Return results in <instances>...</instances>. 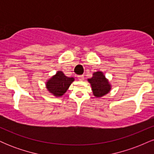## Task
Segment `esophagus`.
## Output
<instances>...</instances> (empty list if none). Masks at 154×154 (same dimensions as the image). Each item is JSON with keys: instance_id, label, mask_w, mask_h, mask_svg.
Masks as SVG:
<instances>
[{"instance_id": "34e87169", "label": "esophagus", "mask_w": 154, "mask_h": 154, "mask_svg": "<svg viewBox=\"0 0 154 154\" xmlns=\"http://www.w3.org/2000/svg\"><path fill=\"white\" fill-rule=\"evenodd\" d=\"M78 80H79V81H83L84 80V76L83 75H79V76H78Z\"/></svg>"}]
</instances>
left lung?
Here are the masks:
<instances>
[{"instance_id": "1", "label": "left lung", "mask_w": 154, "mask_h": 154, "mask_svg": "<svg viewBox=\"0 0 154 154\" xmlns=\"http://www.w3.org/2000/svg\"><path fill=\"white\" fill-rule=\"evenodd\" d=\"M88 82L91 84L93 94L95 98H101L111 90V83L101 71L95 72L93 77L88 79Z\"/></svg>"}]
</instances>
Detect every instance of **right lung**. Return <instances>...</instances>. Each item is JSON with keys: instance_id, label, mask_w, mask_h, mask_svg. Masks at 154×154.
I'll list each match as a JSON object with an SVG mask.
<instances>
[{"instance_id": "right-lung-1", "label": "right lung", "mask_w": 154, "mask_h": 154, "mask_svg": "<svg viewBox=\"0 0 154 154\" xmlns=\"http://www.w3.org/2000/svg\"><path fill=\"white\" fill-rule=\"evenodd\" d=\"M74 81V77H68L62 71H58L45 82V88L54 96L61 97Z\"/></svg>"}]
</instances>
